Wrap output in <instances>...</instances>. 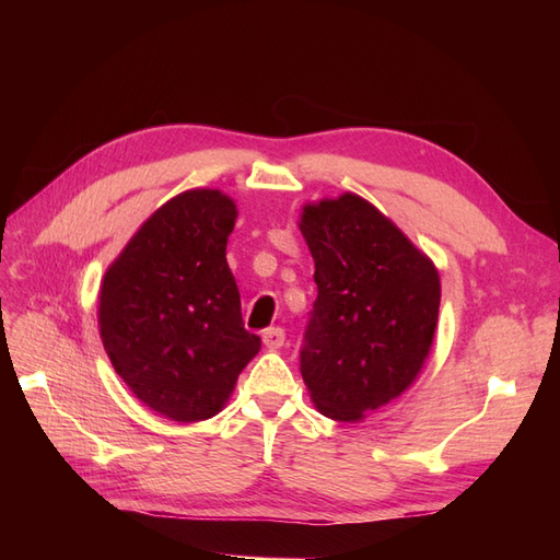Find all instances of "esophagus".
<instances>
[{
    "label": "esophagus",
    "mask_w": 560,
    "mask_h": 560,
    "mask_svg": "<svg viewBox=\"0 0 560 560\" xmlns=\"http://www.w3.org/2000/svg\"><path fill=\"white\" fill-rule=\"evenodd\" d=\"M261 338H264V346H266L268 350H278V348L284 346V331H282L280 327L266 329V331L261 334Z\"/></svg>",
    "instance_id": "34e87169"
}]
</instances>
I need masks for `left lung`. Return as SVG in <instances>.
<instances>
[{
	"label": "left lung",
	"mask_w": 560,
	"mask_h": 560,
	"mask_svg": "<svg viewBox=\"0 0 560 560\" xmlns=\"http://www.w3.org/2000/svg\"><path fill=\"white\" fill-rule=\"evenodd\" d=\"M299 229L317 284L301 376L322 416L360 422L425 366L442 301L439 270L358 194L306 202Z\"/></svg>",
	"instance_id": "obj_1"
}]
</instances>
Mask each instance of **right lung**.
Returning a JSON list of instances; mask_svg holds the SVG:
<instances>
[{
  "label": "right lung",
  "mask_w": 560,
  "mask_h": 560,
  "mask_svg": "<svg viewBox=\"0 0 560 560\" xmlns=\"http://www.w3.org/2000/svg\"><path fill=\"white\" fill-rule=\"evenodd\" d=\"M238 219L231 196L189 189L151 214L100 284L97 327L118 376L175 422L217 416L261 350L243 327L226 261Z\"/></svg>",
  "instance_id": "add662e5"
}]
</instances>
